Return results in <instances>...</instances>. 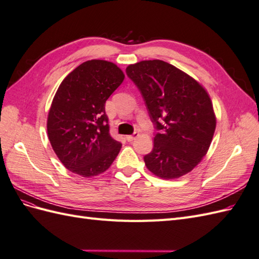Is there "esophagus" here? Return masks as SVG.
Listing matches in <instances>:
<instances>
[{"label": "esophagus", "instance_id": "obj_1", "mask_svg": "<svg viewBox=\"0 0 259 259\" xmlns=\"http://www.w3.org/2000/svg\"><path fill=\"white\" fill-rule=\"evenodd\" d=\"M137 137H138V134H137V132H135L134 135H131V136H127V140H128L129 142H131V141H134Z\"/></svg>", "mask_w": 259, "mask_h": 259}]
</instances>
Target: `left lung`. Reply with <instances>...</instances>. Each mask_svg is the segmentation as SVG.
I'll list each match as a JSON object with an SVG mask.
<instances>
[{"label":"left lung","instance_id":"8db88e82","mask_svg":"<svg viewBox=\"0 0 259 259\" xmlns=\"http://www.w3.org/2000/svg\"><path fill=\"white\" fill-rule=\"evenodd\" d=\"M127 75L141 92L158 130L144 156L150 171L175 180L193 170L207 154L217 119L208 92L187 73L162 60L130 64Z\"/></svg>","mask_w":259,"mask_h":259}]
</instances>
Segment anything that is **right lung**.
Listing matches in <instances>:
<instances>
[{
  "label": "right lung",
  "mask_w": 259,
  "mask_h": 259,
  "mask_svg": "<svg viewBox=\"0 0 259 259\" xmlns=\"http://www.w3.org/2000/svg\"><path fill=\"white\" fill-rule=\"evenodd\" d=\"M124 78L109 61L89 60L66 75L49 109L48 138L64 166L82 177L107 170L121 143L109 135L105 103Z\"/></svg>",
  "instance_id": "obj_1"
}]
</instances>
